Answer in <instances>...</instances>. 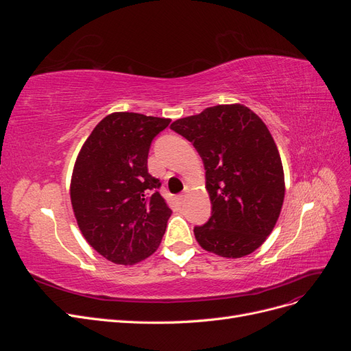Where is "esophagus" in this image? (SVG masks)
<instances>
[{
	"instance_id": "1",
	"label": "esophagus",
	"mask_w": 351,
	"mask_h": 351,
	"mask_svg": "<svg viewBox=\"0 0 351 351\" xmlns=\"http://www.w3.org/2000/svg\"><path fill=\"white\" fill-rule=\"evenodd\" d=\"M184 199H186V195H178L177 196V200H178V204H183V202H184Z\"/></svg>"
}]
</instances>
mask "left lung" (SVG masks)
<instances>
[{
  "label": "left lung",
  "mask_w": 351,
  "mask_h": 351,
  "mask_svg": "<svg viewBox=\"0 0 351 351\" xmlns=\"http://www.w3.org/2000/svg\"><path fill=\"white\" fill-rule=\"evenodd\" d=\"M171 130L192 142L206 169L212 214L195 227L202 247L243 258L271 234L284 202V171L268 127L240 104L180 119Z\"/></svg>",
  "instance_id": "obj_1"
}]
</instances>
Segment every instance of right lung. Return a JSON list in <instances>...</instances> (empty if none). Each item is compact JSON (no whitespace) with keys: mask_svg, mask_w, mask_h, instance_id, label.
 <instances>
[{"mask_svg":"<svg viewBox=\"0 0 351 351\" xmlns=\"http://www.w3.org/2000/svg\"><path fill=\"white\" fill-rule=\"evenodd\" d=\"M169 119L114 112L95 127L74 164L70 197L83 237L105 259L134 265L158 249L171 209L147 173V154Z\"/></svg>","mask_w":351,"mask_h":351,"instance_id":"obj_1","label":"right lung"}]
</instances>
